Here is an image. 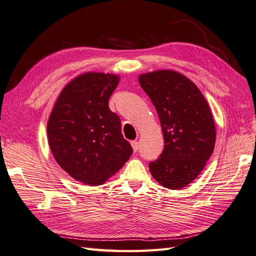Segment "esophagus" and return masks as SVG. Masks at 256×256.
<instances>
[{
  "label": "esophagus",
  "instance_id": "esophagus-1",
  "mask_svg": "<svg viewBox=\"0 0 256 256\" xmlns=\"http://www.w3.org/2000/svg\"><path fill=\"white\" fill-rule=\"evenodd\" d=\"M131 146H132L134 152H138V141H132V142H131Z\"/></svg>",
  "mask_w": 256,
  "mask_h": 256
}]
</instances>
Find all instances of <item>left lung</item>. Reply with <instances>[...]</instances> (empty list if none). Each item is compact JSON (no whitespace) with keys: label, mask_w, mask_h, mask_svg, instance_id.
I'll return each mask as SVG.
<instances>
[{"label":"left lung","mask_w":256,"mask_h":256,"mask_svg":"<svg viewBox=\"0 0 256 256\" xmlns=\"http://www.w3.org/2000/svg\"><path fill=\"white\" fill-rule=\"evenodd\" d=\"M159 116L164 150L150 164L152 177L172 190L191 184L206 166L216 143L214 120L196 85L174 70L138 76Z\"/></svg>","instance_id":"left-lung-1"}]
</instances>
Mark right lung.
Wrapping results in <instances>:
<instances>
[{
	"label": "right lung",
	"instance_id": "1",
	"mask_svg": "<svg viewBox=\"0 0 256 256\" xmlns=\"http://www.w3.org/2000/svg\"><path fill=\"white\" fill-rule=\"evenodd\" d=\"M118 74L85 72L62 90L48 120V143L58 166L76 180L99 186L129 160L132 147L109 108Z\"/></svg>",
	"mask_w": 256,
	"mask_h": 256
}]
</instances>
